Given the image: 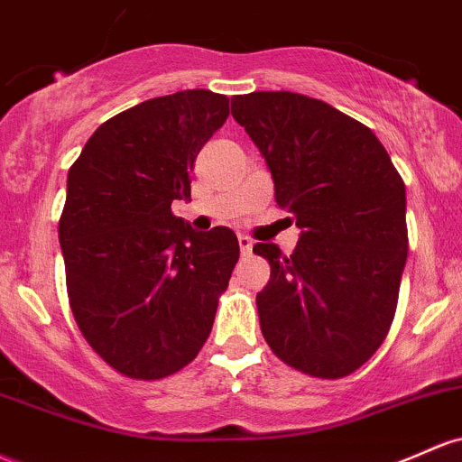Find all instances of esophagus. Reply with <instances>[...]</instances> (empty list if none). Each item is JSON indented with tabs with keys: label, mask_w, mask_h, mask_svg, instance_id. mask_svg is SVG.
I'll return each mask as SVG.
<instances>
[{
	"label": "esophagus",
	"mask_w": 462,
	"mask_h": 462,
	"mask_svg": "<svg viewBox=\"0 0 462 462\" xmlns=\"http://www.w3.org/2000/svg\"><path fill=\"white\" fill-rule=\"evenodd\" d=\"M239 247H241V254H250L252 247H254V241H252L250 236L239 235Z\"/></svg>",
	"instance_id": "esophagus-1"
}]
</instances>
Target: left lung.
I'll return each mask as SVG.
<instances>
[{"label":"left lung","instance_id":"1","mask_svg":"<svg viewBox=\"0 0 462 462\" xmlns=\"http://www.w3.org/2000/svg\"><path fill=\"white\" fill-rule=\"evenodd\" d=\"M232 116L300 227L291 256L254 245L272 267L256 293L265 342L296 371L346 377L382 346L397 309L408 258L402 175L366 125L322 100L252 91L232 100Z\"/></svg>","mask_w":462,"mask_h":462}]
</instances>
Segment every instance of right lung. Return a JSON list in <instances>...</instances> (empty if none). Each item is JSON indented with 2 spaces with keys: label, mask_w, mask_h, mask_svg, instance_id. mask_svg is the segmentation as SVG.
I'll list each match as a JSON object with an SVG mask.
<instances>
[{
  "label": "right lung",
  "mask_w": 462,
  "mask_h": 462,
  "mask_svg": "<svg viewBox=\"0 0 462 462\" xmlns=\"http://www.w3.org/2000/svg\"><path fill=\"white\" fill-rule=\"evenodd\" d=\"M227 114L230 98L208 89L144 100L100 125L68 173L59 241L69 307L125 377L181 371L212 331L239 241L230 227L195 232L171 204L190 197L197 155Z\"/></svg>",
  "instance_id": "obj_1"
}]
</instances>
